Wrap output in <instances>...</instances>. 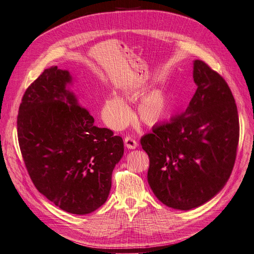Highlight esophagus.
Wrapping results in <instances>:
<instances>
[{
	"label": "esophagus",
	"mask_w": 254,
	"mask_h": 254,
	"mask_svg": "<svg viewBox=\"0 0 254 254\" xmlns=\"http://www.w3.org/2000/svg\"><path fill=\"white\" fill-rule=\"evenodd\" d=\"M124 143L128 149H134L137 147V142L131 136H126L124 139Z\"/></svg>",
	"instance_id": "esophagus-1"
}]
</instances>
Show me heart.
Here are the masks:
<instances>
[{
	"instance_id": "b5f03b06",
	"label": "heart",
	"mask_w": 254,
	"mask_h": 254,
	"mask_svg": "<svg viewBox=\"0 0 254 254\" xmlns=\"http://www.w3.org/2000/svg\"><path fill=\"white\" fill-rule=\"evenodd\" d=\"M128 95H132V91H127ZM168 111V101L161 90H153L149 93L142 96L135 105V114L144 124L155 125L163 120ZM102 118L110 128L121 129L126 126L131 114L125 103L115 94L105 98Z\"/></svg>"
}]
</instances>
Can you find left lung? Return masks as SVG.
<instances>
[{
    "instance_id": "obj_1",
    "label": "left lung",
    "mask_w": 254,
    "mask_h": 254,
    "mask_svg": "<svg viewBox=\"0 0 254 254\" xmlns=\"http://www.w3.org/2000/svg\"><path fill=\"white\" fill-rule=\"evenodd\" d=\"M193 77L197 90L187 110L141 139L153 194L182 211L202 205L225 187L240 137L236 104L226 80L201 60L194 61Z\"/></svg>"
}]
</instances>
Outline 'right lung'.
I'll return each instance as SVG.
<instances>
[{
	"mask_svg": "<svg viewBox=\"0 0 254 254\" xmlns=\"http://www.w3.org/2000/svg\"><path fill=\"white\" fill-rule=\"evenodd\" d=\"M66 70L51 66L25 91L18 114L23 160L37 190L67 213L86 215L109 196L124 142L94 125L68 86Z\"/></svg>",
	"mask_w": 254,
	"mask_h": 254,
	"instance_id": "1",
	"label": "right lung"
}]
</instances>
